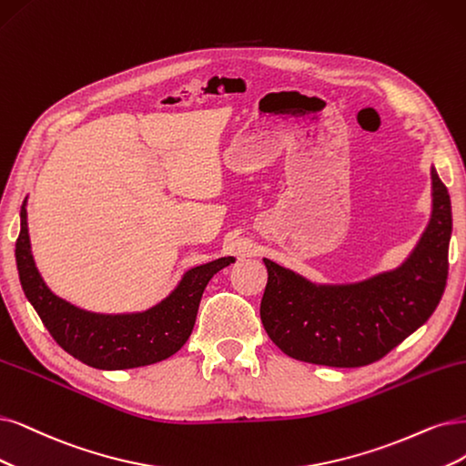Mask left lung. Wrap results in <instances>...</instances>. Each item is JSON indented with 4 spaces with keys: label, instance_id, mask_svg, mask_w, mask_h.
Here are the masks:
<instances>
[{
    "label": "left lung",
    "instance_id": "8db88e82",
    "mask_svg": "<svg viewBox=\"0 0 466 466\" xmlns=\"http://www.w3.org/2000/svg\"><path fill=\"white\" fill-rule=\"evenodd\" d=\"M432 211L417 246L395 268L346 282H315L263 259L268 282L261 320L289 357L326 367H365L415 332L436 311L447 280L451 199L436 168Z\"/></svg>",
    "mask_w": 466,
    "mask_h": 466
}]
</instances>
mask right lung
Wrapping results in <instances>:
<instances>
[{
    "label": "right lung",
    "instance_id": "add662e5",
    "mask_svg": "<svg viewBox=\"0 0 466 466\" xmlns=\"http://www.w3.org/2000/svg\"><path fill=\"white\" fill-rule=\"evenodd\" d=\"M26 199L21 207V232L15 246L23 291L59 346L84 365L123 370L159 363L175 355L194 330L205 286L236 257L187 268L175 289L159 303L136 313H94L66 301L47 288L32 257Z\"/></svg>",
    "mask_w": 466,
    "mask_h": 466
}]
</instances>
